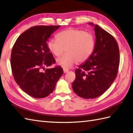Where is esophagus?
Wrapping results in <instances>:
<instances>
[{
  "instance_id": "obj_1",
  "label": "esophagus",
  "mask_w": 133,
  "mask_h": 133,
  "mask_svg": "<svg viewBox=\"0 0 133 133\" xmlns=\"http://www.w3.org/2000/svg\"><path fill=\"white\" fill-rule=\"evenodd\" d=\"M69 70L68 69H63V72L64 73H67L68 71H69Z\"/></svg>"
}]
</instances>
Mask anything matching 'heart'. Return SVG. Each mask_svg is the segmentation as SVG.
I'll return each instance as SVG.
<instances>
[{"instance_id": "heart-1", "label": "heart", "mask_w": 133, "mask_h": 133, "mask_svg": "<svg viewBox=\"0 0 133 133\" xmlns=\"http://www.w3.org/2000/svg\"><path fill=\"white\" fill-rule=\"evenodd\" d=\"M95 39L92 33L84 30L70 28L59 33L57 38L50 39L48 48L55 56L59 57L66 49V54L57 59V65L64 69L87 61L93 53Z\"/></svg>"}]
</instances>
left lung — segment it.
<instances>
[{"instance_id":"obj_1","label":"left lung","mask_w":133,"mask_h":133,"mask_svg":"<svg viewBox=\"0 0 133 133\" xmlns=\"http://www.w3.org/2000/svg\"><path fill=\"white\" fill-rule=\"evenodd\" d=\"M96 41L93 53L75 70L72 84L74 92L84 98H94L103 94L115 81L118 73L119 51L115 38L93 23Z\"/></svg>"}]
</instances>
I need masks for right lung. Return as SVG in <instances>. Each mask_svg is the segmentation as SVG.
I'll use <instances>...</instances> for the list:
<instances>
[{
    "label": "right lung",
    "mask_w": 133,
    "mask_h": 133,
    "mask_svg": "<svg viewBox=\"0 0 133 133\" xmlns=\"http://www.w3.org/2000/svg\"><path fill=\"white\" fill-rule=\"evenodd\" d=\"M59 27L30 28L20 35L12 48L11 65L14 78L20 88L33 97L44 98L51 94L63 73L59 66L41 71L55 62L47 42Z\"/></svg>",
    "instance_id": "right-lung-1"
}]
</instances>
